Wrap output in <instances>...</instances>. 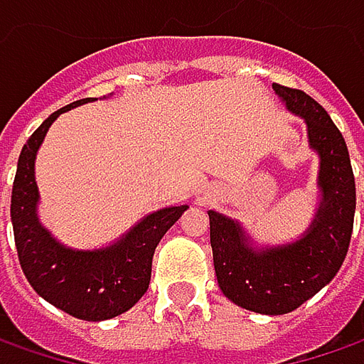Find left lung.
Listing matches in <instances>:
<instances>
[{"instance_id": "left-lung-1", "label": "left lung", "mask_w": 364, "mask_h": 364, "mask_svg": "<svg viewBox=\"0 0 364 364\" xmlns=\"http://www.w3.org/2000/svg\"><path fill=\"white\" fill-rule=\"evenodd\" d=\"M286 107L306 122L309 144L319 155L321 203L299 240L255 248L238 221L209 211L213 265L221 292L234 304L284 315L315 296L340 272L350 247L356 188L348 146L323 107L299 89L273 82Z\"/></svg>"}]
</instances>
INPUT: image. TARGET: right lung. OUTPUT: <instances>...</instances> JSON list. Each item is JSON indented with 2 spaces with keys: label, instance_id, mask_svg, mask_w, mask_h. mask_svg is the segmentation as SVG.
Here are the masks:
<instances>
[{
  "label": "right lung",
  "instance_id": "right-lung-1",
  "mask_svg": "<svg viewBox=\"0 0 364 364\" xmlns=\"http://www.w3.org/2000/svg\"><path fill=\"white\" fill-rule=\"evenodd\" d=\"M92 97L53 112L22 146L12 188L14 240L18 261L35 292L60 311L82 321H105L132 309L149 288L153 252L164 234L180 220L188 205L149 213L117 242L95 250H76L58 242L37 215L39 188L35 159L49 126Z\"/></svg>",
  "mask_w": 364,
  "mask_h": 364
}]
</instances>
